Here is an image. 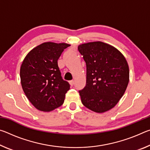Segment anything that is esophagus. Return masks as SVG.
I'll return each instance as SVG.
<instances>
[{
  "mask_svg": "<svg viewBox=\"0 0 150 150\" xmlns=\"http://www.w3.org/2000/svg\"><path fill=\"white\" fill-rule=\"evenodd\" d=\"M74 83H75V82H74V81H73V80L69 81V84H70L71 86H73V85H74Z\"/></svg>",
  "mask_w": 150,
  "mask_h": 150,
  "instance_id": "obj_1",
  "label": "esophagus"
}]
</instances>
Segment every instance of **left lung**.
<instances>
[{
    "instance_id": "left-lung-1",
    "label": "left lung",
    "mask_w": 150,
    "mask_h": 150,
    "mask_svg": "<svg viewBox=\"0 0 150 150\" xmlns=\"http://www.w3.org/2000/svg\"><path fill=\"white\" fill-rule=\"evenodd\" d=\"M87 67L86 86L79 91L85 107L105 112L118 103L129 82V67L124 55L102 42L78 46Z\"/></svg>"
}]
</instances>
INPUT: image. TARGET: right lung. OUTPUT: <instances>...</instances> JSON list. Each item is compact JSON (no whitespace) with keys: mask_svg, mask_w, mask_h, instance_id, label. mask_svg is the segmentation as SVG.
Returning a JSON list of instances; mask_svg holds the SVG:
<instances>
[{"mask_svg":"<svg viewBox=\"0 0 150 150\" xmlns=\"http://www.w3.org/2000/svg\"><path fill=\"white\" fill-rule=\"evenodd\" d=\"M65 43L45 42L27 54L20 67V79L25 95L38 110L49 112L62 106L70 85L62 79L57 60Z\"/></svg>","mask_w":150,"mask_h":150,"instance_id":"right-lung-1","label":"right lung"}]
</instances>
